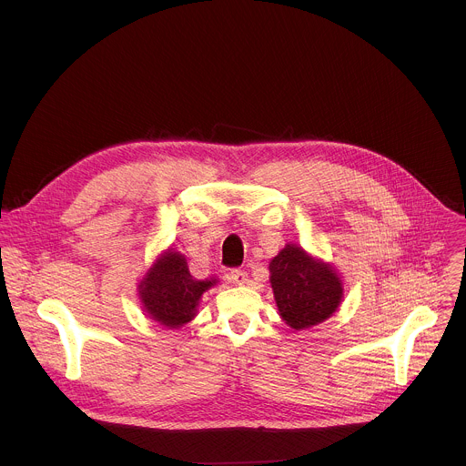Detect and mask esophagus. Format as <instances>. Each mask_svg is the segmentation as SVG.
<instances>
[{
    "label": "esophagus",
    "instance_id": "esophagus-1",
    "mask_svg": "<svg viewBox=\"0 0 466 466\" xmlns=\"http://www.w3.org/2000/svg\"><path fill=\"white\" fill-rule=\"evenodd\" d=\"M230 280H232L234 284H238V286H243V284L248 282V275H247V271H243V269H232V271H230Z\"/></svg>",
    "mask_w": 466,
    "mask_h": 466
}]
</instances>
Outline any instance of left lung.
<instances>
[{
	"label": "left lung",
	"instance_id": "obj_1",
	"mask_svg": "<svg viewBox=\"0 0 466 466\" xmlns=\"http://www.w3.org/2000/svg\"><path fill=\"white\" fill-rule=\"evenodd\" d=\"M269 271L279 311L295 329L326 320L341 302L343 286L336 271L293 243L271 259Z\"/></svg>",
	"mask_w": 466,
	"mask_h": 466
}]
</instances>
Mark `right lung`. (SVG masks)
Wrapping results in <instances>:
<instances>
[{
	"instance_id": "1",
	"label": "right lung",
	"mask_w": 466,
	"mask_h": 466,
	"mask_svg": "<svg viewBox=\"0 0 466 466\" xmlns=\"http://www.w3.org/2000/svg\"><path fill=\"white\" fill-rule=\"evenodd\" d=\"M216 280H195L180 252L162 256L140 284V299L146 311L164 326H182L195 317L201 295Z\"/></svg>"
}]
</instances>
